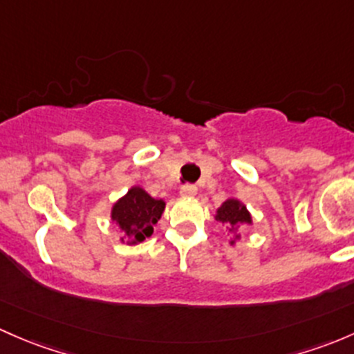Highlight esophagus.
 I'll list each match as a JSON object with an SVG mask.
<instances>
[{
	"instance_id": "1",
	"label": "esophagus",
	"mask_w": 354,
	"mask_h": 354,
	"mask_svg": "<svg viewBox=\"0 0 354 354\" xmlns=\"http://www.w3.org/2000/svg\"><path fill=\"white\" fill-rule=\"evenodd\" d=\"M180 195L183 196V198H193V196L196 195V187H193V185H187V187L180 189Z\"/></svg>"
}]
</instances>
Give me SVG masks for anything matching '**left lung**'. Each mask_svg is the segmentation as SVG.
Segmentation results:
<instances>
[{
  "mask_svg": "<svg viewBox=\"0 0 354 354\" xmlns=\"http://www.w3.org/2000/svg\"><path fill=\"white\" fill-rule=\"evenodd\" d=\"M214 218L221 224H225L229 232L232 234V239L229 241L230 245H236L241 239V229L252 225V215L248 207L239 198H227L221 207L215 210Z\"/></svg>",
  "mask_w": 354,
  "mask_h": 354,
  "instance_id": "8db88e82",
  "label": "left lung"
}]
</instances>
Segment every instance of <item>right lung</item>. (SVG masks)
Here are the masks:
<instances>
[{"instance_id":"obj_1","label":"right lung","mask_w":354,"mask_h":354,"mask_svg":"<svg viewBox=\"0 0 354 354\" xmlns=\"http://www.w3.org/2000/svg\"><path fill=\"white\" fill-rule=\"evenodd\" d=\"M166 202L152 198L142 187L129 188L124 196L111 205L110 218L122 232L120 243L133 245L140 244L152 234V229L161 218Z\"/></svg>"}]
</instances>
